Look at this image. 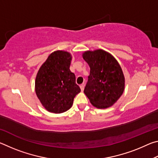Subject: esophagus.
I'll return each instance as SVG.
<instances>
[{"label": "esophagus", "mask_w": 158, "mask_h": 158, "mask_svg": "<svg viewBox=\"0 0 158 158\" xmlns=\"http://www.w3.org/2000/svg\"><path fill=\"white\" fill-rule=\"evenodd\" d=\"M80 89H81V91H83V90H84V84L80 85Z\"/></svg>", "instance_id": "esophagus-1"}]
</instances>
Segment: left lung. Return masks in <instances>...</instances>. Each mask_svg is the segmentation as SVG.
I'll list each match as a JSON object with an SVG mask.
<instances>
[{"mask_svg": "<svg viewBox=\"0 0 158 158\" xmlns=\"http://www.w3.org/2000/svg\"><path fill=\"white\" fill-rule=\"evenodd\" d=\"M83 58L90 66V75L84 93L93 106L109 107L122 95L125 78L121 66L110 53L98 49L85 52Z\"/></svg>", "mask_w": 158, "mask_h": 158, "instance_id": "obj_1", "label": "left lung"}]
</instances>
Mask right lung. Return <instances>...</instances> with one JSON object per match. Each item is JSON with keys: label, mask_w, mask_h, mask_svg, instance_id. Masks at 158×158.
I'll return each instance as SVG.
<instances>
[{"label": "right lung", "mask_w": 158, "mask_h": 158, "mask_svg": "<svg viewBox=\"0 0 158 158\" xmlns=\"http://www.w3.org/2000/svg\"><path fill=\"white\" fill-rule=\"evenodd\" d=\"M72 56L64 51L51 53L42 64L35 79V93L48 111L60 114L68 111L81 89L69 69Z\"/></svg>", "instance_id": "right-lung-1"}]
</instances>
